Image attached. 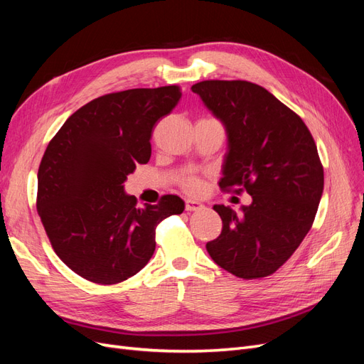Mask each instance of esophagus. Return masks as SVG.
Instances as JSON below:
<instances>
[{"mask_svg":"<svg viewBox=\"0 0 364 364\" xmlns=\"http://www.w3.org/2000/svg\"><path fill=\"white\" fill-rule=\"evenodd\" d=\"M203 205L200 202H196V200H186L185 202V209L186 211H199V209H202Z\"/></svg>","mask_w":364,"mask_h":364,"instance_id":"esophagus-1","label":"esophagus"}]
</instances>
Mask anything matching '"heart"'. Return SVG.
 Returning <instances> with one entry per match:
<instances>
[{
  "label": "heart",
  "instance_id": "b5f03b06",
  "mask_svg": "<svg viewBox=\"0 0 364 364\" xmlns=\"http://www.w3.org/2000/svg\"><path fill=\"white\" fill-rule=\"evenodd\" d=\"M181 186L186 193H199L202 190V181L194 174H188L181 181Z\"/></svg>",
  "mask_w": 364,
  "mask_h": 364
}]
</instances>
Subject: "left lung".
<instances>
[{
    "instance_id": "left-lung-1",
    "label": "left lung",
    "mask_w": 364,
    "mask_h": 364,
    "mask_svg": "<svg viewBox=\"0 0 364 364\" xmlns=\"http://www.w3.org/2000/svg\"><path fill=\"white\" fill-rule=\"evenodd\" d=\"M191 91L226 127L220 188L252 196L241 213L214 205L223 228L206 250L238 278L269 277L299 247L321 202L323 167L313 135L299 115L252 82L203 80Z\"/></svg>"
}]
</instances>
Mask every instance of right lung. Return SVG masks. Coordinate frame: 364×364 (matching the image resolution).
<instances>
[{
	"label": "right lung",
	"mask_w": 364,
	"mask_h": 364,
	"mask_svg": "<svg viewBox=\"0 0 364 364\" xmlns=\"http://www.w3.org/2000/svg\"><path fill=\"white\" fill-rule=\"evenodd\" d=\"M178 85L106 94L82 106L53 136L38 171L36 208L56 255L102 285L134 277L156 247V226L185 203L162 196L136 206L127 176L151 155L153 127L179 103Z\"/></svg>",
	"instance_id": "obj_1"
}]
</instances>
